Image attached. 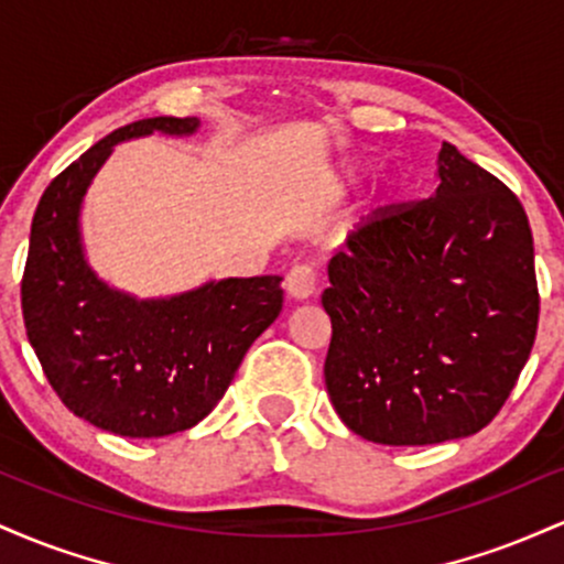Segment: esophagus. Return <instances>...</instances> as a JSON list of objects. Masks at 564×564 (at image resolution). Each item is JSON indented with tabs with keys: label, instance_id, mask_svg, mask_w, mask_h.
Segmentation results:
<instances>
[{
	"label": "esophagus",
	"instance_id": "esophagus-1",
	"mask_svg": "<svg viewBox=\"0 0 564 564\" xmlns=\"http://www.w3.org/2000/svg\"><path fill=\"white\" fill-rule=\"evenodd\" d=\"M283 286H286L289 296H294V300H307L315 291V270L310 268V264H294V268L289 270Z\"/></svg>",
	"mask_w": 564,
	"mask_h": 564
}]
</instances>
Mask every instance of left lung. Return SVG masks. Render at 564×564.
<instances>
[{"label": "left lung", "mask_w": 564, "mask_h": 564, "mask_svg": "<svg viewBox=\"0 0 564 564\" xmlns=\"http://www.w3.org/2000/svg\"><path fill=\"white\" fill-rule=\"evenodd\" d=\"M437 177L435 196L371 212L328 262L326 390L371 443L480 432L514 390L539 328L520 198L451 142Z\"/></svg>", "instance_id": "obj_1"}]
</instances>
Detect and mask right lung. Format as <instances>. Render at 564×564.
<instances>
[{
    "mask_svg": "<svg viewBox=\"0 0 564 564\" xmlns=\"http://www.w3.org/2000/svg\"><path fill=\"white\" fill-rule=\"evenodd\" d=\"M196 129L193 116L116 129L57 174L31 223L21 281L31 347L63 405L121 437L174 435L209 416L246 349L283 307L281 275L228 278L138 302L97 281L84 262L79 206L116 142Z\"/></svg>",
    "mask_w": 564,
    "mask_h": 564,
    "instance_id": "1",
    "label": "right lung"
}]
</instances>
